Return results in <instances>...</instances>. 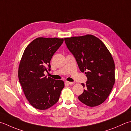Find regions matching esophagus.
<instances>
[{
	"label": "esophagus",
	"mask_w": 131,
	"mask_h": 131,
	"mask_svg": "<svg viewBox=\"0 0 131 131\" xmlns=\"http://www.w3.org/2000/svg\"><path fill=\"white\" fill-rule=\"evenodd\" d=\"M66 83H67L68 84H73L74 83L73 82H69V81H66Z\"/></svg>",
	"instance_id": "1"
}]
</instances>
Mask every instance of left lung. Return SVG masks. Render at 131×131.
Masks as SVG:
<instances>
[{
  "mask_svg": "<svg viewBox=\"0 0 131 131\" xmlns=\"http://www.w3.org/2000/svg\"><path fill=\"white\" fill-rule=\"evenodd\" d=\"M69 50L75 58L82 72L88 77L83 93L78 96L89 107L99 106L106 101L115 83V63L102 41L91 35L65 38Z\"/></svg>",
  "mask_w": 131,
  "mask_h": 131,
  "instance_id": "1",
  "label": "left lung"
}]
</instances>
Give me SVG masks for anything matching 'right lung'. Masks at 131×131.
<instances>
[{"instance_id": "obj_1", "label": "right lung", "mask_w": 131, "mask_h": 131, "mask_svg": "<svg viewBox=\"0 0 131 131\" xmlns=\"http://www.w3.org/2000/svg\"><path fill=\"white\" fill-rule=\"evenodd\" d=\"M63 42V38L38 37L25 48L18 70L19 80L25 96L35 108L44 110L58 102L65 86L62 80L45 76L50 69L52 56Z\"/></svg>"}]
</instances>
